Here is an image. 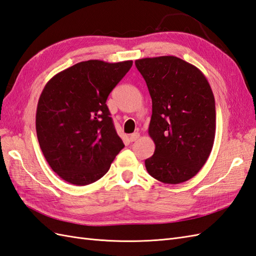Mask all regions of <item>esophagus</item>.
<instances>
[{
    "label": "esophagus",
    "instance_id": "34e87169",
    "mask_svg": "<svg viewBox=\"0 0 256 256\" xmlns=\"http://www.w3.org/2000/svg\"><path fill=\"white\" fill-rule=\"evenodd\" d=\"M138 138H140V133L135 132V133L130 135V142H135L136 140H138Z\"/></svg>",
    "mask_w": 256,
    "mask_h": 256
}]
</instances>
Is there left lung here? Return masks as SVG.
<instances>
[{
	"label": "left lung",
	"mask_w": 256,
	"mask_h": 256,
	"mask_svg": "<svg viewBox=\"0 0 256 256\" xmlns=\"http://www.w3.org/2000/svg\"><path fill=\"white\" fill-rule=\"evenodd\" d=\"M135 65L152 102L148 134L155 152L145 160L152 178L179 184L193 178L208 159L216 132L215 98L205 75L182 58H140Z\"/></svg>",
	"instance_id": "left-lung-1"
}]
</instances>
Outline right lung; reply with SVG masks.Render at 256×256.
I'll use <instances>...</instances> for the list:
<instances>
[{
    "instance_id": "1",
    "label": "right lung",
    "mask_w": 256,
    "mask_h": 256,
    "mask_svg": "<svg viewBox=\"0 0 256 256\" xmlns=\"http://www.w3.org/2000/svg\"><path fill=\"white\" fill-rule=\"evenodd\" d=\"M133 61L80 62L46 82L36 130L51 169L64 181L87 186L102 178L124 144L106 101Z\"/></svg>"
}]
</instances>
